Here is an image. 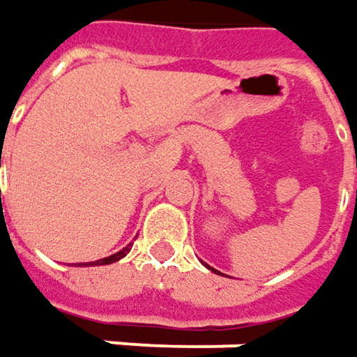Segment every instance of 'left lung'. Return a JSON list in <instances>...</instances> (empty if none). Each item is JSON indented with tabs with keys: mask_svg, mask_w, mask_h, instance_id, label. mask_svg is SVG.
Segmentation results:
<instances>
[{
	"mask_svg": "<svg viewBox=\"0 0 357 357\" xmlns=\"http://www.w3.org/2000/svg\"><path fill=\"white\" fill-rule=\"evenodd\" d=\"M211 270H213V268H211Z\"/></svg>",
	"mask_w": 357,
	"mask_h": 357,
	"instance_id": "1",
	"label": "left lung"
}]
</instances>
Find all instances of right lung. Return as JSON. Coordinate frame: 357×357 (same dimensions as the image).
<instances>
[{
	"label": "right lung",
	"instance_id": "right-lung-1",
	"mask_svg": "<svg viewBox=\"0 0 357 357\" xmlns=\"http://www.w3.org/2000/svg\"><path fill=\"white\" fill-rule=\"evenodd\" d=\"M132 250V243H128L123 250H119L117 254H112L109 257H103V259H98V261H87V264H84V266H107V264H114V261H117V259H121V257L128 256V252Z\"/></svg>",
	"mask_w": 357,
	"mask_h": 357
}]
</instances>
